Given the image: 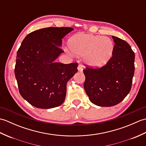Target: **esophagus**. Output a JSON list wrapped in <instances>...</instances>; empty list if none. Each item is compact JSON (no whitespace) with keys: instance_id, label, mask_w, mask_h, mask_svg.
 Here are the masks:
<instances>
[{"instance_id":"1","label":"esophagus","mask_w":146,"mask_h":146,"mask_svg":"<svg viewBox=\"0 0 146 146\" xmlns=\"http://www.w3.org/2000/svg\"><path fill=\"white\" fill-rule=\"evenodd\" d=\"M78 70L79 72H82L83 71V66L81 64H79L78 66Z\"/></svg>"}]
</instances>
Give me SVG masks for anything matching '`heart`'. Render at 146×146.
I'll return each mask as SVG.
<instances>
[{
	"label": "heart",
	"mask_w": 146,
	"mask_h": 146,
	"mask_svg": "<svg viewBox=\"0 0 146 146\" xmlns=\"http://www.w3.org/2000/svg\"><path fill=\"white\" fill-rule=\"evenodd\" d=\"M68 44L71 52L83 56L86 65L92 68H100L107 64L112 57L115 48L110 38L90 34L73 36L68 40Z\"/></svg>",
	"instance_id": "obj_1"
}]
</instances>
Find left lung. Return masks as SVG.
Wrapping results in <instances>:
<instances>
[{
  "instance_id": "obj_1",
  "label": "left lung",
  "mask_w": 146,
  "mask_h": 146,
  "mask_svg": "<svg viewBox=\"0 0 146 146\" xmlns=\"http://www.w3.org/2000/svg\"><path fill=\"white\" fill-rule=\"evenodd\" d=\"M114 51L110 60L97 69L86 68L84 88L90 100L100 107L122 102L131 91L134 74L135 54L126 41L112 36Z\"/></svg>"
}]
</instances>
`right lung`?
<instances>
[{"label": "right lung", "mask_w": 146, "mask_h": 146, "mask_svg": "<svg viewBox=\"0 0 146 146\" xmlns=\"http://www.w3.org/2000/svg\"><path fill=\"white\" fill-rule=\"evenodd\" d=\"M71 27H48L29 33L17 52L15 76L21 95L33 106L48 109L64 101L66 83L78 71V63L55 60L64 52L62 39Z\"/></svg>", "instance_id": "1"}]
</instances>
